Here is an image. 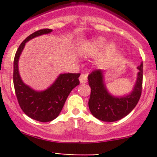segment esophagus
I'll list each match as a JSON object with an SVG mask.
<instances>
[{
  "instance_id": "esophagus-1",
  "label": "esophagus",
  "mask_w": 157,
  "mask_h": 157,
  "mask_svg": "<svg viewBox=\"0 0 157 157\" xmlns=\"http://www.w3.org/2000/svg\"><path fill=\"white\" fill-rule=\"evenodd\" d=\"M80 82L81 83H86L87 82V75L85 74H82L80 76Z\"/></svg>"
}]
</instances>
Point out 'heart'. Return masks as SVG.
I'll return each instance as SVG.
<instances>
[{
    "instance_id": "1",
    "label": "heart",
    "mask_w": 157,
    "mask_h": 157,
    "mask_svg": "<svg viewBox=\"0 0 157 157\" xmlns=\"http://www.w3.org/2000/svg\"><path fill=\"white\" fill-rule=\"evenodd\" d=\"M105 43V40L103 38H97L90 43V50L93 53H96L104 46ZM114 51H115V45L114 44L110 43L106 48V55H110L111 54L113 53Z\"/></svg>"
}]
</instances>
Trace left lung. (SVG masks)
Wrapping results in <instances>:
<instances>
[{"mask_svg": "<svg viewBox=\"0 0 157 157\" xmlns=\"http://www.w3.org/2000/svg\"><path fill=\"white\" fill-rule=\"evenodd\" d=\"M137 68L139 72L134 90L124 97H115L109 94L103 83L102 70L96 69L89 74L91 93L88 105L93 116L102 121L112 122L123 118L134 109L141 96L143 64Z\"/></svg>", "mask_w": 157, "mask_h": 157, "instance_id": "obj_1", "label": "left lung"}]
</instances>
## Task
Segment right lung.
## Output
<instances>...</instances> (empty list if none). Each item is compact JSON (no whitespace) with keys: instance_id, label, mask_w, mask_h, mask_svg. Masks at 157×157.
Segmentation results:
<instances>
[{"instance_id":"1","label":"right lung","mask_w":157,"mask_h":157,"mask_svg":"<svg viewBox=\"0 0 157 157\" xmlns=\"http://www.w3.org/2000/svg\"><path fill=\"white\" fill-rule=\"evenodd\" d=\"M52 32L50 29H39L32 33L19 46L13 61L14 90L20 108L26 115L41 122H48L56 118L62 110L67 96L79 85L80 74H60L55 83L45 91L36 92L23 83L18 71V61L26 42Z\"/></svg>"}]
</instances>
